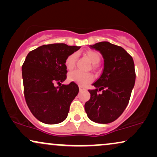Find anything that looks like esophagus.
<instances>
[{"instance_id":"esophagus-1","label":"esophagus","mask_w":157,"mask_h":157,"mask_svg":"<svg viewBox=\"0 0 157 157\" xmlns=\"http://www.w3.org/2000/svg\"><path fill=\"white\" fill-rule=\"evenodd\" d=\"M79 89H80V91H82V90H85L84 87L81 86V85H79Z\"/></svg>"}]
</instances>
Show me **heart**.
Wrapping results in <instances>:
<instances>
[{
  "label": "heart",
  "instance_id": "b5f03b06",
  "mask_svg": "<svg viewBox=\"0 0 157 157\" xmlns=\"http://www.w3.org/2000/svg\"><path fill=\"white\" fill-rule=\"evenodd\" d=\"M85 55L93 64H98L101 60V56L97 51H87ZM76 59V53H72L67 57L66 61H65V65H66L67 69H72L75 67ZM68 79L71 82H74L77 84L82 85V86H85V85L92 82L93 80V76L90 73H84L79 70H75L69 73Z\"/></svg>",
  "mask_w": 157,
  "mask_h": 157
}]
</instances>
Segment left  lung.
Masks as SVG:
<instances>
[{
    "mask_svg": "<svg viewBox=\"0 0 157 157\" xmlns=\"http://www.w3.org/2000/svg\"><path fill=\"white\" fill-rule=\"evenodd\" d=\"M98 51L104 58L102 75L89 90L90 98L85 110L93 122L108 124L116 120L128 106L136 81L134 61L124 48L109 42L89 45ZM102 90L101 94L98 90Z\"/></svg>",
    "mask_w": 157,
    "mask_h": 157,
    "instance_id": "obj_1",
    "label": "left lung"
}]
</instances>
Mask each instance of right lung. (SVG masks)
Masks as SVG:
<instances>
[{"label": "right lung", "mask_w": 157, "mask_h": 157, "mask_svg": "<svg viewBox=\"0 0 157 157\" xmlns=\"http://www.w3.org/2000/svg\"><path fill=\"white\" fill-rule=\"evenodd\" d=\"M80 48L64 43L43 45L26 57L21 67L24 94L32 114L40 122L54 124L67 117L78 85L72 82L59 88L55 84L66 80V59Z\"/></svg>", "instance_id": "1"}]
</instances>
